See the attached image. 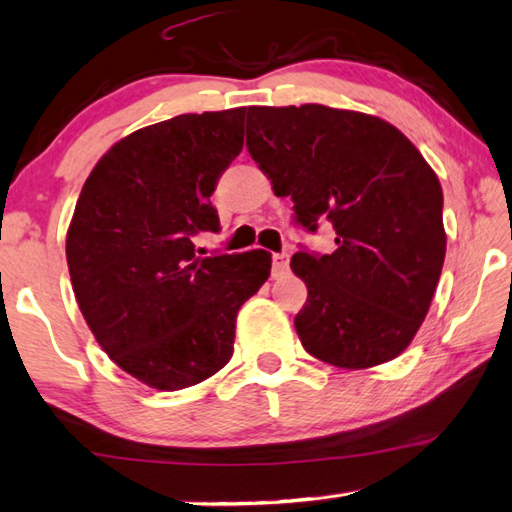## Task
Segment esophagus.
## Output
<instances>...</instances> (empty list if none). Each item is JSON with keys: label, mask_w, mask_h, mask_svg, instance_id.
<instances>
[{"label": "esophagus", "mask_w": 512, "mask_h": 512, "mask_svg": "<svg viewBox=\"0 0 512 512\" xmlns=\"http://www.w3.org/2000/svg\"><path fill=\"white\" fill-rule=\"evenodd\" d=\"M289 271V255L287 253H275L273 255V275H282Z\"/></svg>", "instance_id": "esophagus-1"}]
</instances>
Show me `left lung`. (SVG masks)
Instances as JSON below:
<instances>
[{"instance_id": "obj_1", "label": "left lung", "mask_w": 512, "mask_h": 512, "mask_svg": "<svg viewBox=\"0 0 512 512\" xmlns=\"http://www.w3.org/2000/svg\"><path fill=\"white\" fill-rule=\"evenodd\" d=\"M246 146L291 196L296 221L336 230L332 255L300 250L307 284L296 332L311 357L361 370L409 348L445 262L443 189L422 153L388 121L320 103L250 106Z\"/></svg>"}]
</instances>
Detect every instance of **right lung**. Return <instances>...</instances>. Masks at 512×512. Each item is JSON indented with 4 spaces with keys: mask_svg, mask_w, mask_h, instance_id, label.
I'll return each mask as SVG.
<instances>
[{
    "mask_svg": "<svg viewBox=\"0 0 512 512\" xmlns=\"http://www.w3.org/2000/svg\"><path fill=\"white\" fill-rule=\"evenodd\" d=\"M244 146V108L178 115L126 135L85 180L67 230L76 302L103 352L158 391L201 384L232 357L239 307L271 253L198 257L219 230L216 180Z\"/></svg>",
    "mask_w": 512,
    "mask_h": 512,
    "instance_id": "obj_1",
    "label": "right lung"
}]
</instances>
